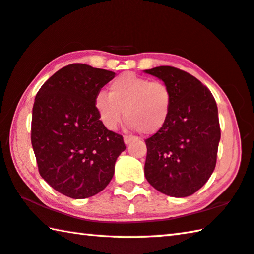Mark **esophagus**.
<instances>
[{
    "label": "esophagus",
    "mask_w": 254,
    "mask_h": 254,
    "mask_svg": "<svg viewBox=\"0 0 254 254\" xmlns=\"http://www.w3.org/2000/svg\"><path fill=\"white\" fill-rule=\"evenodd\" d=\"M123 139H124V143H126V144H128V143H130L131 141L133 140V136H127V135H124Z\"/></svg>",
    "instance_id": "1"
}]
</instances>
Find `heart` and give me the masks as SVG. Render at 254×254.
I'll return each mask as SVG.
<instances>
[{"label":"heart","mask_w":254,"mask_h":254,"mask_svg":"<svg viewBox=\"0 0 254 254\" xmlns=\"http://www.w3.org/2000/svg\"><path fill=\"white\" fill-rule=\"evenodd\" d=\"M98 118L110 130H115L126 114L132 128L152 135L168 122L173 109V93L162 81L124 72L109 86V95L98 93L94 100Z\"/></svg>","instance_id":"obj_1"}]
</instances>
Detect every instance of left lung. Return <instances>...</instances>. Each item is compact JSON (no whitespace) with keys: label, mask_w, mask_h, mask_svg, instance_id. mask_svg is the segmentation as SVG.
<instances>
[{"label":"left lung","mask_w":254,"mask_h":254,"mask_svg":"<svg viewBox=\"0 0 254 254\" xmlns=\"http://www.w3.org/2000/svg\"><path fill=\"white\" fill-rule=\"evenodd\" d=\"M144 71L161 79L173 93L168 122L145 140L144 176L162 194L190 196L216 166L221 139L216 102L196 77L178 68L159 66Z\"/></svg>","instance_id":"8db88e82"}]
</instances>
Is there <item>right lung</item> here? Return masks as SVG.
<instances>
[{"instance_id":"obj_1","label":"right lung","mask_w":254,"mask_h":254,"mask_svg":"<svg viewBox=\"0 0 254 254\" xmlns=\"http://www.w3.org/2000/svg\"><path fill=\"white\" fill-rule=\"evenodd\" d=\"M115 72L71 64L41 86L32 109L31 143L42 178L75 199L102 191L126 150L123 136L107 130L94 106Z\"/></svg>"}]
</instances>
